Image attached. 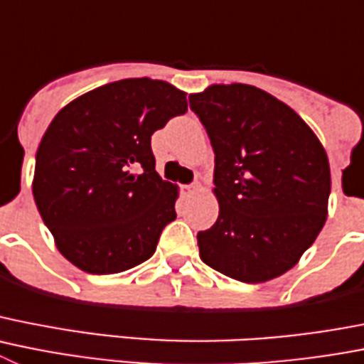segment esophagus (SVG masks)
I'll return each instance as SVG.
<instances>
[{
  "mask_svg": "<svg viewBox=\"0 0 364 364\" xmlns=\"http://www.w3.org/2000/svg\"><path fill=\"white\" fill-rule=\"evenodd\" d=\"M182 189H184V193H188V195H189V193H195L196 189H198V184H189V186H184V188H182Z\"/></svg>",
  "mask_w": 364,
  "mask_h": 364,
  "instance_id": "1",
  "label": "esophagus"
}]
</instances>
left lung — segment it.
Masks as SVG:
<instances>
[{
  "mask_svg": "<svg viewBox=\"0 0 364 364\" xmlns=\"http://www.w3.org/2000/svg\"><path fill=\"white\" fill-rule=\"evenodd\" d=\"M215 151L218 220L200 231L202 262L243 283L278 278L325 225L330 166L301 117L249 85L189 95Z\"/></svg>",
  "mask_w": 364,
  "mask_h": 364,
  "instance_id": "obj_1",
  "label": "left lung"
}]
</instances>
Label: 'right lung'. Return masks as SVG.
<instances>
[{"label": "right lung", "instance_id": "add662e5", "mask_svg": "<svg viewBox=\"0 0 364 364\" xmlns=\"http://www.w3.org/2000/svg\"><path fill=\"white\" fill-rule=\"evenodd\" d=\"M188 112L164 81L122 79L53 117L36 155L34 200L68 262L117 274L153 256L176 218V188L155 171L151 135Z\"/></svg>", "mask_w": 364, "mask_h": 364}]
</instances>
